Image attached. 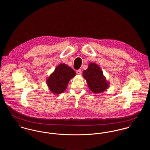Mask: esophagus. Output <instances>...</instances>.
I'll return each instance as SVG.
<instances>
[{"instance_id": "esophagus-1", "label": "esophagus", "mask_w": 150, "mask_h": 150, "mask_svg": "<svg viewBox=\"0 0 150 150\" xmlns=\"http://www.w3.org/2000/svg\"><path fill=\"white\" fill-rule=\"evenodd\" d=\"M76 73L78 74V75H81V73H82V71H81V69H79V70H77L76 71Z\"/></svg>"}]
</instances>
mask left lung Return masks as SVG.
Masks as SVG:
<instances>
[{
    "label": "left lung",
    "instance_id": "1",
    "mask_svg": "<svg viewBox=\"0 0 150 150\" xmlns=\"http://www.w3.org/2000/svg\"><path fill=\"white\" fill-rule=\"evenodd\" d=\"M89 89L94 93H102L109 87V82L103 75L98 64L92 62L88 64V69L83 73Z\"/></svg>",
    "mask_w": 150,
    "mask_h": 150
}]
</instances>
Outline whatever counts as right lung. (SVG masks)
Instances as JSON below:
<instances>
[{
	"instance_id": "obj_1",
	"label": "right lung",
	"mask_w": 150,
	"mask_h": 150,
	"mask_svg": "<svg viewBox=\"0 0 150 150\" xmlns=\"http://www.w3.org/2000/svg\"><path fill=\"white\" fill-rule=\"evenodd\" d=\"M76 75L75 71L64 64H58L48 77L46 83L50 91L57 95L64 92L69 81Z\"/></svg>"
}]
</instances>
